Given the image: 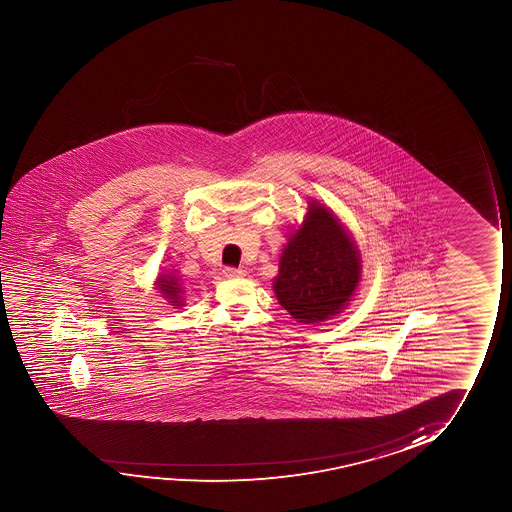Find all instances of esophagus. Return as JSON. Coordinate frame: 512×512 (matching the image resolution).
I'll return each instance as SVG.
<instances>
[{
	"label": "esophagus",
	"instance_id": "obj_1",
	"mask_svg": "<svg viewBox=\"0 0 512 512\" xmlns=\"http://www.w3.org/2000/svg\"><path fill=\"white\" fill-rule=\"evenodd\" d=\"M225 278H229V280H234V278H241L245 271L243 269H236V267H225L224 271H222Z\"/></svg>",
	"mask_w": 512,
	"mask_h": 512
}]
</instances>
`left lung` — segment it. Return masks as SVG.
I'll use <instances>...</instances> for the list:
<instances>
[{
	"mask_svg": "<svg viewBox=\"0 0 512 512\" xmlns=\"http://www.w3.org/2000/svg\"><path fill=\"white\" fill-rule=\"evenodd\" d=\"M306 210L283 246L273 290L297 322L316 325L339 315L355 297L362 259L334 211L320 201H308Z\"/></svg>",
	"mask_w": 512,
	"mask_h": 512,
	"instance_id": "left-lung-1",
	"label": "left lung"
}]
</instances>
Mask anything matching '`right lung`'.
I'll return each mask as SVG.
<instances>
[{
	"mask_svg": "<svg viewBox=\"0 0 512 512\" xmlns=\"http://www.w3.org/2000/svg\"><path fill=\"white\" fill-rule=\"evenodd\" d=\"M155 290H159V294L168 301L169 306L173 308H183L185 299H183L182 285H180V278L175 273H161L155 280Z\"/></svg>",
	"mask_w": 512,
	"mask_h": 512,
	"instance_id": "add662e5",
	"label": "right lung"
}]
</instances>
